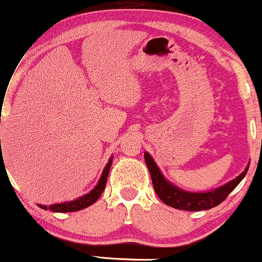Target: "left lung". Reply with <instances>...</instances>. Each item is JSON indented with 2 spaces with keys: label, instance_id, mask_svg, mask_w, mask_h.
Returning a JSON list of instances; mask_svg holds the SVG:
<instances>
[{
  "label": "left lung",
  "instance_id": "obj_1",
  "mask_svg": "<svg viewBox=\"0 0 262 262\" xmlns=\"http://www.w3.org/2000/svg\"><path fill=\"white\" fill-rule=\"evenodd\" d=\"M144 159H145V164L149 169L150 176H151L152 186H154V189L159 198L166 206H170L176 209L189 210V212L210 209L221 204L228 197V194L242 182V180L244 179L246 172H248L249 166H250V162H249L248 166L245 167V170L239 176L223 186H219V187L210 189V191L189 192L177 187L169 180L165 179L161 170L159 169L155 160L149 152H144Z\"/></svg>",
  "mask_w": 262,
  "mask_h": 262
}]
</instances>
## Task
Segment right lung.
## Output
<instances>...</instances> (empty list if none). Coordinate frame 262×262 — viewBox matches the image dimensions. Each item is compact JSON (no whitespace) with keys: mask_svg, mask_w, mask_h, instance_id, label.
Segmentation results:
<instances>
[{"mask_svg":"<svg viewBox=\"0 0 262 262\" xmlns=\"http://www.w3.org/2000/svg\"><path fill=\"white\" fill-rule=\"evenodd\" d=\"M112 161H113V156H111L110 160H108L107 165L104 166L103 171H102V175L98 180L97 185L93 187L89 193L83 194L79 198H75L73 201H68V202H61V203H54L50 204V206H44V204H38L41 209H50L53 212H59V213H68V212H77V210L85 209L87 207H90L91 204H93L96 201L100 198L102 194V192L104 191V187H106L107 183V179H108V173H110V169L112 166Z\"/></svg>","mask_w":262,"mask_h":262,"instance_id":"right-lung-1","label":"right lung"}]
</instances>
